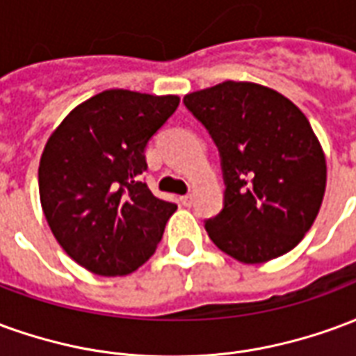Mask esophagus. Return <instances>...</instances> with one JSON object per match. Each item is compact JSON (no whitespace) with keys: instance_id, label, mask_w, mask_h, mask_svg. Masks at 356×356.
I'll use <instances>...</instances> for the list:
<instances>
[{"instance_id":"esophagus-1","label":"esophagus","mask_w":356,"mask_h":356,"mask_svg":"<svg viewBox=\"0 0 356 356\" xmlns=\"http://www.w3.org/2000/svg\"><path fill=\"white\" fill-rule=\"evenodd\" d=\"M193 202H194L193 194H185V196H181V204H183V206H193Z\"/></svg>"}]
</instances>
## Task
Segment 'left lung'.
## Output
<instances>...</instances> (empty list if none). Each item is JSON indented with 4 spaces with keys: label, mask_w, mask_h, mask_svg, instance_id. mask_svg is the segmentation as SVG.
<instances>
[{
    "label": "left lung",
    "mask_w": 356,
    "mask_h": 356,
    "mask_svg": "<svg viewBox=\"0 0 356 356\" xmlns=\"http://www.w3.org/2000/svg\"><path fill=\"white\" fill-rule=\"evenodd\" d=\"M183 102L221 156L225 200L206 221L209 238L248 265L288 254L313 227L326 188V158L305 114L252 81H223Z\"/></svg>",
    "instance_id": "left-lung-1"
}]
</instances>
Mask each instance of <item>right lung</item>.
Returning <instances> with one entry per match:
<instances>
[{"label":"right lung","instance_id":"add662e5","mask_svg":"<svg viewBox=\"0 0 356 356\" xmlns=\"http://www.w3.org/2000/svg\"><path fill=\"white\" fill-rule=\"evenodd\" d=\"M177 106V95L108 89L78 104L43 148L45 219L66 254L95 275L137 270L177 209L139 179L148 140Z\"/></svg>","mask_w":356,"mask_h":356}]
</instances>
